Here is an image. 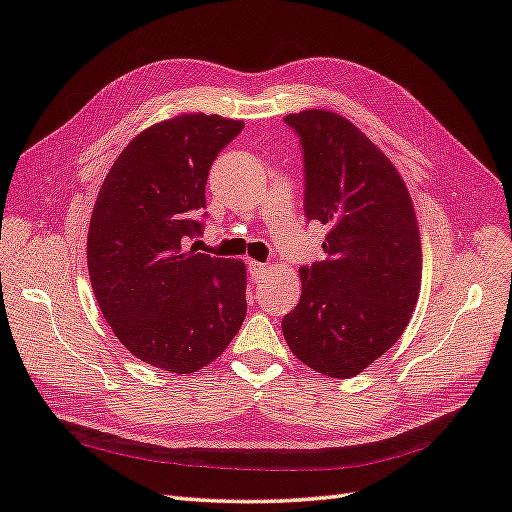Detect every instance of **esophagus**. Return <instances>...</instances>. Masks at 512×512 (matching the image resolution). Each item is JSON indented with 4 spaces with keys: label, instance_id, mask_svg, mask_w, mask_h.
<instances>
[{
    "label": "esophagus",
    "instance_id": "esophagus-1",
    "mask_svg": "<svg viewBox=\"0 0 512 512\" xmlns=\"http://www.w3.org/2000/svg\"><path fill=\"white\" fill-rule=\"evenodd\" d=\"M247 271L252 275V282H262L265 280V275L269 273V267L256 260H247Z\"/></svg>",
    "mask_w": 512,
    "mask_h": 512
}]
</instances>
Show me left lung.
Here are the masks:
<instances>
[{"label":"left lung","instance_id":"obj_1","mask_svg":"<svg viewBox=\"0 0 512 512\" xmlns=\"http://www.w3.org/2000/svg\"><path fill=\"white\" fill-rule=\"evenodd\" d=\"M301 140L303 211L329 228L325 260L301 267V297L282 321L299 362L349 379L403 334L422 282L413 202L394 163L344 116L303 109L284 118Z\"/></svg>","mask_w":512,"mask_h":512}]
</instances>
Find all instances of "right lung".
Instances as JSON below:
<instances>
[{
	"mask_svg": "<svg viewBox=\"0 0 512 512\" xmlns=\"http://www.w3.org/2000/svg\"><path fill=\"white\" fill-rule=\"evenodd\" d=\"M243 129L181 114L135 135L107 172L88 228L96 303L137 359L189 375L226 351L243 325L245 262L200 254L211 163Z\"/></svg>",
	"mask_w": 512,
	"mask_h": 512,
	"instance_id": "add662e5",
	"label": "right lung"
}]
</instances>
